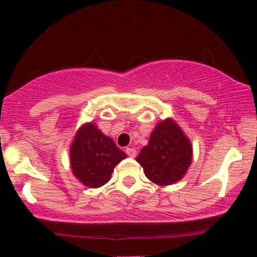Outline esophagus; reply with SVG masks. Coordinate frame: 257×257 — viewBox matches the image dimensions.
Here are the masks:
<instances>
[{"instance_id": "esophagus-1", "label": "esophagus", "mask_w": 257, "mask_h": 257, "mask_svg": "<svg viewBox=\"0 0 257 257\" xmlns=\"http://www.w3.org/2000/svg\"><path fill=\"white\" fill-rule=\"evenodd\" d=\"M125 153H126V155H128L129 157H135L136 156V149L135 148H126L125 149Z\"/></svg>"}]
</instances>
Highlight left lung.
<instances>
[{
  "instance_id": "obj_1",
  "label": "left lung",
  "mask_w": 257,
  "mask_h": 257,
  "mask_svg": "<svg viewBox=\"0 0 257 257\" xmlns=\"http://www.w3.org/2000/svg\"><path fill=\"white\" fill-rule=\"evenodd\" d=\"M189 140L173 119H166L155 126L148 146L143 147L136 161L146 176L154 183L168 186L183 177L191 162Z\"/></svg>"
}]
</instances>
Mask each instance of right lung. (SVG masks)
<instances>
[{
	"label": "right lung",
	"instance_id": "right-lung-1",
	"mask_svg": "<svg viewBox=\"0 0 257 257\" xmlns=\"http://www.w3.org/2000/svg\"><path fill=\"white\" fill-rule=\"evenodd\" d=\"M123 159L125 154L93 123L80 128L70 148L74 175L89 188H98L107 183L114 168Z\"/></svg>",
	"mask_w": 257,
	"mask_h": 257
}]
</instances>
